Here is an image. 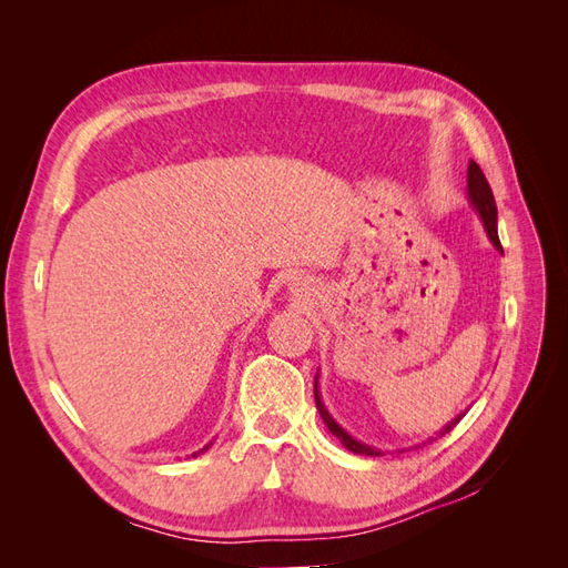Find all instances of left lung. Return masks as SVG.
I'll return each instance as SVG.
<instances>
[{"label": "left lung", "mask_w": 568, "mask_h": 568, "mask_svg": "<svg viewBox=\"0 0 568 568\" xmlns=\"http://www.w3.org/2000/svg\"><path fill=\"white\" fill-rule=\"evenodd\" d=\"M467 184H469V199H471V203H474V209L478 211L480 220H484V225H486V232H488V236H490V242L495 244V248H500V251H503L500 236H497V205H495L493 189H490V184H488V180H486V175H484V170H480L474 161L469 163V170H467ZM315 403H317V412H320V417L324 419V424L329 426V432H332V434H334L343 445H346V448H348L351 453H357V455H369V457H374V455H382L379 450L369 448V445L357 443L355 438H351L346 432H343V428L332 419L329 412L324 409V405H322V400H320L317 386H315ZM459 419H462V417H457L453 424L445 426L443 432H440V436L448 434L450 428H453Z\"/></svg>", "instance_id": "obj_1"}]
</instances>
